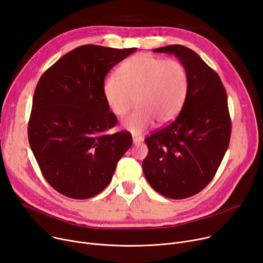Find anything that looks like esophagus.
<instances>
[{
    "instance_id": "obj_1",
    "label": "esophagus",
    "mask_w": 263,
    "mask_h": 263,
    "mask_svg": "<svg viewBox=\"0 0 263 263\" xmlns=\"http://www.w3.org/2000/svg\"><path fill=\"white\" fill-rule=\"evenodd\" d=\"M143 141V139L141 136H136V135H133V144H140L141 142Z\"/></svg>"
}]
</instances>
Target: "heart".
I'll use <instances>...</instances> for the list:
<instances>
[{"mask_svg":"<svg viewBox=\"0 0 263 263\" xmlns=\"http://www.w3.org/2000/svg\"><path fill=\"white\" fill-rule=\"evenodd\" d=\"M117 74L105 80L104 99L114 114L123 116L135 97L139 107L122 120V127L133 134H141L154 118L171 120L183 104L189 78L179 61L137 54L121 64Z\"/></svg>","mask_w":263,"mask_h":263,"instance_id":"heart-1","label":"heart"}]
</instances>
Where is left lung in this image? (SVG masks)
<instances>
[{
  "label": "left lung",
  "mask_w": 263,
  "mask_h": 263,
  "mask_svg": "<svg viewBox=\"0 0 263 263\" xmlns=\"http://www.w3.org/2000/svg\"><path fill=\"white\" fill-rule=\"evenodd\" d=\"M154 52L175 55L186 69L189 85L180 114L145 140L143 172L159 194L183 199L209 184L226 154L231 134L227 93L217 73L193 50L173 45Z\"/></svg>",
  "instance_id": "1"
}]
</instances>
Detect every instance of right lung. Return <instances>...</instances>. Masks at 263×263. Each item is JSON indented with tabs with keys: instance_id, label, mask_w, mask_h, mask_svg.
Here are the masks:
<instances>
[{
	"instance_id": "obj_1",
	"label": "right lung",
	"mask_w": 263,
	"mask_h": 263,
	"mask_svg": "<svg viewBox=\"0 0 263 263\" xmlns=\"http://www.w3.org/2000/svg\"><path fill=\"white\" fill-rule=\"evenodd\" d=\"M135 51L81 46L64 55L38 81L29 142L46 180L67 197L98 195L132 145L129 132L106 133L117 118L109 112L103 85L110 69Z\"/></svg>"
}]
</instances>
